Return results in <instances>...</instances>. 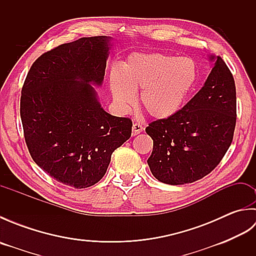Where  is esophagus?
<instances>
[{"label":"esophagus","instance_id":"esophagus-1","mask_svg":"<svg viewBox=\"0 0 256 256\" xmlns=\"http://www.w3.org/2000/svg\"><path fill=\"white\" fill-rule=\"evenodd\" d=\"M143 126L140 123H134L132 126V135H138L140 132H143Z\"/></svg>","mask_w":256,"mask_h":256}]
</instances>
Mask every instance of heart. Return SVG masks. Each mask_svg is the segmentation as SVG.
<instances>
[{"label": "heart", "mask_w": 256, "mask_h": 256, "mask_svg": "<svg viewBox=\"0 0 256 256\" xmlns=\"http://www.w3.org/2000/svg\"><path fill=\"white\" fill-rule=\"evenodd\" d=\"M197 78L192 59L162 54H135L122 69L110 74V91L116 106L126 111L136 102L140 90V106L157 120L172 116L180 110Z\"/></svg>", "instance_id": "obj_1"}]
</instances>
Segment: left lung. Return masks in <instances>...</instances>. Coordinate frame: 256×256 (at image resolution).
I'll list each match as a JSON object with an SVG mask.
<instances>
[{
  "mask_svg": "<svg viewBox=\"0 0 256 256\" xmlns=\"http://www.w3.org/2000/svg\"><path fill=\"white\" fill-rule=\"evenodd\" d=\"M211 72L182 110L145 128L153 140L148 164L168 184L194 182L218 166L229 150L236 121L234 79L224 59L211 55Z\"/></svg>",
  "mask_w": 256,
  "mask_h": 256,
  "instance_id": "left-lung-1",
  "label": "left lung"
}]
</instances>
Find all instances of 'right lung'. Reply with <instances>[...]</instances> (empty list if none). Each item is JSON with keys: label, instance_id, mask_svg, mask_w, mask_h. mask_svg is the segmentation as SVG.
Segmentation results:
<instances>
[{"label": "right lung", "instance_id": "obj_1", "mask_svg": "<svg viewBox=\"0 0 256 256\" xmlns=\"http://www.w3.org/2000/svg\"><path fill=\"white\" fill-rule=\"evenodd\" d=\"M112 37H82L47 52L22 89L20 118L32 158L57 182L94 186L111 155L131 138L132 121L103 110L102 86Z\"/></svg>", "mask_w": 256, "mask_h": 256}]
</instances>
